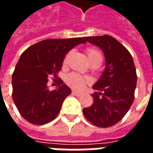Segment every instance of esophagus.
<instances>
[{
    "mask_svg": "<svg viewBox=\"0 0 153 153\" xmlns=\"http://www.w3.org/2000/svg\"><path fill=\"white\" fill-rule=\"evenodd\" d=\"M72 93H73V94H74V95H76V96H81V95H82V93L78 92V91H76V90H73V91H72Z\"/></svg>",
    "mask_w": 153,
    "mask_h": 153,
    "instance_id": "esophagus-1",
    "label": "esophagus"
}]
</instances>
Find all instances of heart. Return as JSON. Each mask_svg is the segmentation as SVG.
Here are the masks:
<instances>
[{"mask_svg":"<svg viewBox=\"0 0 153 153\" xmlns=\"http://www.w3.org/2000/svg\"><path fill=\"white\" fill-rule=\"evenodd\" d=\"M68 56H69V54L66 55V56L65 57L64 63L66 62ZM87 56H88V59L89 62L93 60H96V59L102 60V54H101L99 51L97 50V49H95V48H88V49H87ZM66 81L67 83L71 87H73L74 88L81 89V88H83V87L85 86V83L88 82V79H85V78H83V77L78 75V74H71L70 75H68Z\"/></svg>","mask_w":153,"mask_h":153,"instance_id":"heart-1","label":"heart"}]
</instances>
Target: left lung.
Returning <instances> with one entry per match:
<instances>
[{"label":"left lung","instance_id":"1","mask_svg":"<svg viewBox=\"0 0 153 153\" xmlns=\"http://www.w3.org/2000/svg\"><path fill=\"white\" fill-rule=\"evenodd\" d=\"M85 40L102 51L106 67L93 88V105L83 110L85 118L101 128L118 123L134 99L137 74L128 51L109 35L87 37Z\"/></svg>","mask_w":153,"mask_h":153}]
</instances>
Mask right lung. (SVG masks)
Returning <instances> with one entry per match:
<instances>
[{
	"instance_id": "right-lung-1",
	"label": "right lung",
	"mask_w": 153,
	"mask_h": 153,
	"mask_svg": "<svg viewBox=\"0 0 153 153\" xmlns=\"http://www.w3.org/2000/svg\"><path fill=\"white\" fill-rule=\"evenodd\" d=\"M85 38L47 39L29 47L20 56L12 74V97L19 112L33 125H44L59 114L71 89L59 79L56 89H48V79L57 78L64 59Z\"/></svg>"
}]
</instances>
